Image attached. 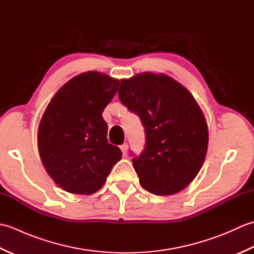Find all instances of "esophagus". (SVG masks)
Instances as JSON below:
<instances>
[{
	"label": "esophagus",
	"mask_w": 254,
	"mask_h": 254,
	"mask_svg": "<svg viewBox=\"0 0 254 254\" xmlns=\"http://www.w3.org/2000/svg\"><path fill=\"white\" fill-rule=\"evenodd\" d=\"M127 148H128V145L127 144V143H124V144H122L121 146H120V149H121V152H122V154L123 155H127Z\"/></svg>",
	"instance_id": "obj_1"
}]
</instances>
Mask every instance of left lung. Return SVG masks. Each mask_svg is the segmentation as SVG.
Segmentation results:
<instances>
[{"instance_id": "obj_1", "label": "left lung", "mask_w": 254, "mask_h": 254, "mask_svg": "<svg viewBox=\"0 0 254 254\" xmlns=\"http://www.w3.org/2000/svg\"><path fill=\"white\" fill-rule=\"evenodd\" d=\"M119 98L146 133L144 152L132 159L141 186L156 195L182 191L207 153L208 127L195 98L168 75L150 72L121 79Z\"/></svg>"}]
</instances>
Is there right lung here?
Listing matches in <instances>:
<instances>
[{
    "label": "right lung",
    "instance_id": "obj_1",
    "mask_svg": "<svg viewBox=\"0 0 254 254\" xmlns=\"http://www.w3.org/2000/svg\"><path fill=\"white\" fill-rule=\"evenodd\" d=\"M120 80L97 71L78 74L57 91L38 127V150L48 175L73 194H90L105 185L122 158L108 143L102 118Z\"/></svg>",
    "mask_w": 254,
    "mask_h": 254
}]
</instances>
